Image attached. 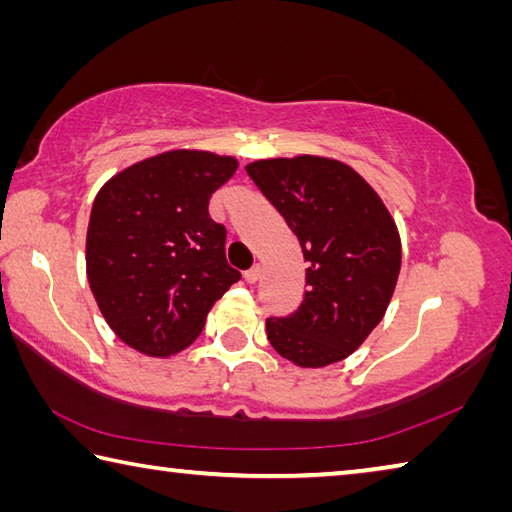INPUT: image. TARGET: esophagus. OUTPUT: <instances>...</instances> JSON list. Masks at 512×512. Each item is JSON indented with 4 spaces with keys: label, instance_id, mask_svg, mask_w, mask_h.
Masks as SVG:
<instances>
[{
    "label": "esophagus",
    "instance_id": "esophagus-1",
    "mask_svg": "<svg viewBox=\"0 0 512 512\" xmlns=\"http://www.w3.org/2000/svg\"><path fill=\"white\" fill-rule=\"evenodd\" d=\"M259 273H262V268H259V266L248 268V271L244 273V280H246L248 284H255V282L259 280Z\"/></svg>",
    "mask_w": 512,
    "mask_h": 512
}]
</instances>
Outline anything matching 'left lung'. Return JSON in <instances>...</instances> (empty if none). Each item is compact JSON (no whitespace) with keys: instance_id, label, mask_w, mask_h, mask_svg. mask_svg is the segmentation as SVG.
<instances>
[{"instance_id":"obj_1","label":"left lung","mask_w":512,"mask_h":512,"mask_svg":"<svg viewBox=\"0 0 512 512\" xmlns=\"http://www.w3.org/2000/svg\"><path fill=\"white\" fill-rule=\"evenodd\" d=\"M264 197L300 239L306 293L297 311L268 318L266 336L297 367H327L356 351L401 273V237L374 188L349 165L322 156L246 165Z\"/></svg>"}]
</instances>
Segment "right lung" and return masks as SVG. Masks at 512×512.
Instances as JSON below:
<instances>
[{"mask_svg":"<svg viewBox=\"0 0 512 512\" xmlns=\"http://www.w3.org/2000/svg\"><path fill=\"white\" fill-rule=\"evenodd\" d=\"M237 170L232 156L172 150L102 185L87 230V277L116 336L165 358L199 338L241 273L226 262V228L208 203Z\"/></svg>","mask_w":512,"mask_h":512,"instance_id":"obj_1","label":"right lung"}]
</instances>
